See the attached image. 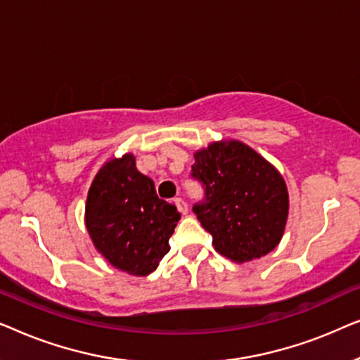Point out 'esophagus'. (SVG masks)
Listing matches in <instances>:
<instances>
[{
	"label": "esophagus",
	"instance_id": "1",
	"mask_svg": "<svg viewBox=\"0 0 360 360\" xmlns=\"http://www.w3.org/2000/svg\"><path fill=\"white\" fill-rule=\"evenodd\" d=\"M174 201H175L176 208L180 210V213H181V214H186V213H188V205L185 203V200H184V198H180V196H179V198H175Z\"/></svg>",
	"mask_w": 360,
	"mask_h": 360
}]
</instances>
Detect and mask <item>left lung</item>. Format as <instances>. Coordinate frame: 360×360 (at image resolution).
<instances>
[{
    "mask_svg": "<svg viewBox=\"0 0 360 360\" xmlns=\"http://www.w3.org/2000/svg\"><path fill=\"white\" fill-rule=\"evenodd\" d=\"M193 157L191 175L205 186V201L193 211L213 236L214 249L236 264L272 252L288 218V190L282 174L236 139L211 142Z\"/></svg>",
    "mask_w": 360,
    "mask_h": 360,
    "instance_id": "8db88e82",
    "label": "left lung"
}]
</instances>
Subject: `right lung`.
<instances>
[{
  "label": "right lung",
  "mask_w": 360,
  "mask_h": 360,
  "mask_svg": "<svg viewBox=\"0 0 360 360\" xmlns=\"http://www.w3.org/2000/svg\"><path fill=\"white\" fill-rule=\"evenodd\" d=\"M180 219L174 205L160 200L155 185L124 154L108 160L88 190L85 226L98 252L112 267L146 277L169 252Z\"/></svg>",
  "instance_id": "right-lung-1"
}]
</instances>
